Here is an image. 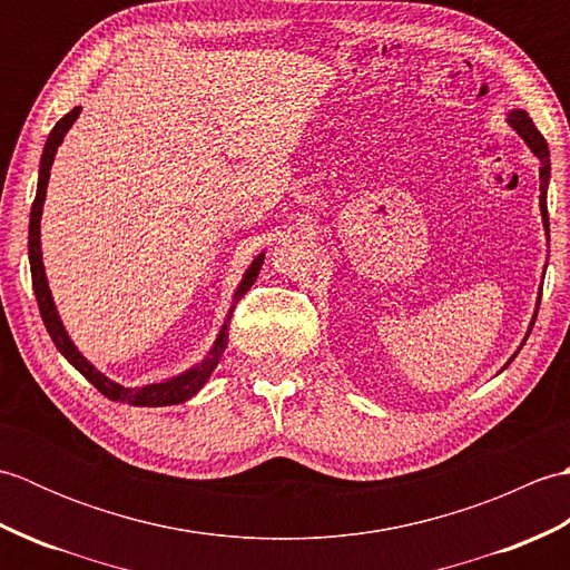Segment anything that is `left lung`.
I'll return each instance as SVG.
<instances>
[{
  "instance_id": "obj_1",
  "label": "left lung",
  "mask_w": 570,
  "mask_h": 570,
  "mask_svg": "<svg viewBox=\"0 0 570 570\" xmlns=\"http://www.w3.org/2000/svg\"><path fill=\"white\" fill-rule=\"evenodd\" d=\"M510 125L519 131V137H522L529 149L539 156L541 168H539V178H541V196H539V205H541V217H543V227H547L549 233V210H547V186H549V176H551V161H549V147H547V139L541 137V131L531 122V117L524 110H514L510 112ZM534 325V323H531Z\"/></svg>"
}]
</instances>
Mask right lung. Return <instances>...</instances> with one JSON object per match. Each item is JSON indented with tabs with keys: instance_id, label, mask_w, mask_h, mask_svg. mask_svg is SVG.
I'll return each instance as SVG.
<instances>
[{
	"instance_id": "1",
	"label": "right lung",
	"mask_w": 570,
	"mask_h": 570,
	"mask_svg": "<svg viewBox=\"0 0 570 570\" xmlns=\"http://www.w3.org/2000/svg\"><path fill=\"white\" fill-rule=\"evenodd\" d=\"M78 115H80V107H72V110L66 117L58 119L56 127L51 129V135H48L46 147H43V156H41V168H39V188H36V198H33V205H31V220H29L31 284H33L36 301H39V311H41L43 325H46L48 335H51L53 345L58 347V353L63 355L70 362V365L76 367L82 374V377L95 386V390L102 392L107 399H112V402H127L131 406H171V404H184V402H188L193 394H198L200 386L208 382L213 370L217 367V362H220L225 347H227V323L229 321H225L223 331H220V335H217L213 350L208 353V357L200 362V365L188 370L186 374H180V377L166 380V382H159V384L135 386V390H129V386H122V384H117L112 380H107L102 372L95 370L90 362L78 353V347L70 343V337H68V333L63 328V323H60V318H58V311H56V304H53V298H51V292H48L46 272H43V262H41V213H43V200H46V186H48V176H51V164H53V156H56L58 144L63 141L66 131L70 129L72 122H76ZM262 262H264V254H259V257L252 262L245 278H242V284L237 288L235 298H239L254 284V278H257V274L262 269Z\"/></svg>"
}]
</instances>
